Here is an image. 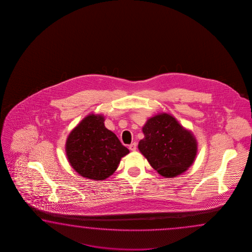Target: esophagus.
<instances>
[{"instance_id": "1", "label": "esophagus", "mask_w": 252, "mask_h": 252, "mask_svg": "<svg viewBox=\"0 0 252 252\" xmlns=\"http://www.w3.org/2000/svg\"><path fill=\"white\" fill-rule=\"evenodd\" d=\"M128 149L131 150V151H136V150H137V144L134 142L132 144H130L128 146Z\"/></svg>"}]
</instances>
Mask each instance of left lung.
<instances>
[{
	"mask_svg": "<svg viewBox=\"0 0 252 252\" xmlns=\"http://www.w3.org/2000/svg\"><path fill=\"white\" fill-rule=\"evenodd\" d=\"M144 139L139 151L162 177H175L192 166L197 154V141L191 130L168 113H159L145 124Z\"/></svg>",
	"mask_w": 252,
	"mask_h": 252,
	"instance_id": "1",
	"label": "left lung"
}]
</instances>
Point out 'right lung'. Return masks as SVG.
<instances>
[{
	"instance_id": "1",
	"label": "right lung",
	"mask_w": 252,
	"mask_h": 252,
	"mask_svg": "<svg viewBox=\"0 0 252 252\" xmlns=\"http://www.w3.org/2000/svg\"><path fill=\"white\" fill-rule=\"evenodd\" d=\"M65 153L81 177L99 181L113 175L129 150L104 126L103 115L92 113L70 132Z\"/></svg>"
}]
</instances>
